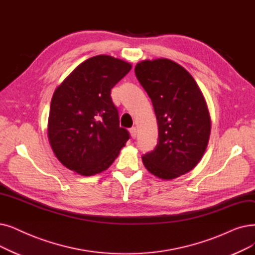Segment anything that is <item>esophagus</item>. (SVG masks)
<instances>
[{
  "label": "esophagus",
  "mask_w": 255,
  "mask_h": 255,
  "mask_svg": "<svg viewBox=\"0 0 255 255\" xmlns=\"http://www.w3.org/2000/svg\"><path fill=\"white\" fill-rule=\"evenodd\" d=\"M136 134H137V129L136 127H132L130 129V135L132 138H135L136 137Z\"/></svg>",
  "instance_id": "obj_1"
}]
</instances>
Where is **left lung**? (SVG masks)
I'll use <instances>...</instances> for the list:
<instances>
[{"mask_svg":"<svg viewBox=\"0 0 255 255\" xmlns=\"http://www.w3.org/2000/svg\"><path fill=\"white\" fill-rule=\"evenodd\" d=\"M134 71L158 125L157 146L142 163L159 179H175L192 171L207 148L212 121L205 98L193 76L173 60L146 59Z\"/></svg>","mask_w":255,"mask_h":255,"instance_id":"1","label":"left lung"}]
</instances>
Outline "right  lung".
I'll return each mask as SVG.
<instances>
[{
    "label": "right lung",
    "instance_id": "1",
    "mask_svg": "<svg viewBox=\"0 0 255 255\" xmlns=\"http://www.w3.org/2000/svg\"><path fill=\"white\" fill-rule=\"evenodd\" d=\"M132 64L109 55L80 63L55 90L48 120V138L65 168L82 176L107 170L129 139L120 127L112 88Z\"/></svg>",
    "mask_w": 255,
    "mask_h": 255
}]
</instances>
